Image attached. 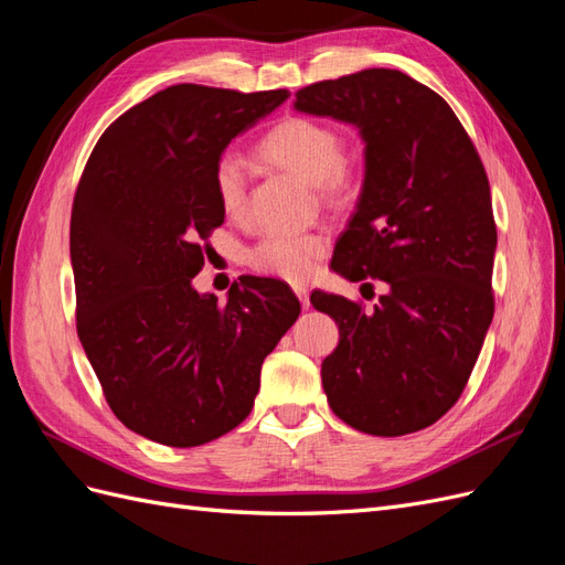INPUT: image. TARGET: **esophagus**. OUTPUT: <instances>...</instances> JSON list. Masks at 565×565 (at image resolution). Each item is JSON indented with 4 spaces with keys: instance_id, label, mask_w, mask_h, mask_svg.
<instances>
[{
    "instance_id": "obj_1",
    "label": "esophagus",
    "mask_w": 565,
    "mask_h": 565,
    "mask_svg": "<svg viewBox=\"0 0 565 565\" xmlns=\"http://www.w3.org/2000/svg\"><path fill=\"white\" fill-rule=\"evenodd\" d=\"M295 295H297L299 301H301V309H309V306H311V301H309V289H306V287H295Z\"/></svg>"
}]
</instances>
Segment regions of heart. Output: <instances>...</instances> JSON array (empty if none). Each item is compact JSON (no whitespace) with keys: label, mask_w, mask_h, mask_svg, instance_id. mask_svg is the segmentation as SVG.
<instances>
[{"label":"heart","mask_w":565,"mask_h":565,"mask_svg":"<svg viewBox=\"0 0 565 565\" xmlns=\"http://www.w3.org/2000/svg\"><path fill=\"white\" fill-rule=\"evenodd\" d=\"M262 156L287 172L320 185L322 193L337 195L347 185L344 143L339 134L309 117H287L273 127L259 143ZM214 188L221 210L231 218L245 214L247 172L243 160L226 152L214 167ZM330 243L324 233L270 231L249 249L252 268L287 282L309 280Z\"/></svg>","instance_id":"1"}]
</instances>
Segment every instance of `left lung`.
<instances>
[{"label":"left lung","mask_w":565,"mask_h":565,"mask_svg":"<svg viewBox=\"0 0 565 565\" xmlns=\"http://www.w3.org/2000/svg\"><path fill=\"white\" fill-rule=\"evenodd\" d=\"M295 110L361 134L363 188L332 270L386 285L374 311L311 295L339 324L320 370L328 403L363 434L426 429L465 391L494 313L498 231L483 162L446 100L401 71L367 67L311 84L297 92Z\"/></svg>","instance_id":"1"}]
</instances>
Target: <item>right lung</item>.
Listing matches in <instances>:
<instances>
[{
    "label": "right lung",
    "mask_w": 565,
    "mask_h": 565,
    "mask_svg": "<svg viewBox=\"0 0 565 565\" xmlns=\"http://www.w3.org/2000/svg\"><path fill=\"white\" fill-rule=\"evenodd\" d=\"M289 98L177 84L100 136L71 218L77 334L115 417L172 448L235 429L264 358L299 318L285 282L243 276L218 306L193 278L224 224L214 167L235 136Z\"/></svg>",
    "instance_id": "add662e5"
}]
</instances>
